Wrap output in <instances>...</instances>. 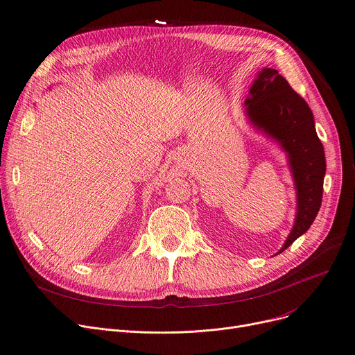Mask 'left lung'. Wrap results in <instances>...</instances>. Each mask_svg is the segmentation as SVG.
Returning <instances> with one entry per match:
<instances>
[{"instance_id":"1","label":"left lung","mask_w":355,"mask_h":355,"mask_svg":"<svg viewBox=\"0 0 355 355\" xmlns=\"http://www.w3.org/2000/svg\"><path fill=\"white\" fill-rule=\"evenodd\" d=\"M246 114L256 128L281 144L289 157L297 213L295 226L279 250L282 253L311 227L320 211L327 168L324 146L316 135L308 103L275 69H263L259 73L250 89V98L246 99Z\"/></svg>"}]
</instances>
